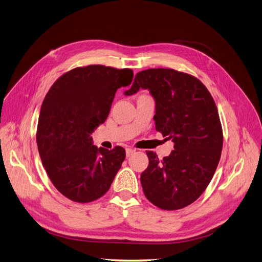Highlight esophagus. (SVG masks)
<instances>
[{
  "label": "esophagus",
  "instance_id": "1",
  "mask_svg": "<svg viewBox=\"0 0 262 262\" xmlns=\"http://www.w3.org/2000/svg\"><path fill=\"white\" fill-rule=\"evenodd\" d=\"M135 152H136V150H135V149H130V148H127V149H126V157H130V156H133V154L135 153Z\"/></svg>",
  "mask_w": 262,
  "mask_h": 262
}]
</instances>
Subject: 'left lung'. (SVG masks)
<instances>
[{
  "label": "left lung",
  "instance_id": "obj_1",
  "mask_svg": "<svg viewBox=\"0 0 262 262\" xmlns=\"http://www.w3.org/2000/svg\"><path fill=\"white\" fill-rule=\"evenodd\" d=\"M140 89L156 100L157 130L175 143L163 160L147 151L149 165L140 176L143 193L162 209L183 208L205 191L221 157L224 136L216 103L196 77L173 69L138 72L124 94Z\"/></svg>",
  "mask_w": 262,
  "mask_h": 262
}]
</instances>
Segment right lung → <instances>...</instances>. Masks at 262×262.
Segmentation results:
<instances>
[{"label": "right lung", "instance_id": "obj_1", "mask_svg": "<svg viewBox=\"0 0 262 262\" xmlns=\"http://www.w3.org/2000/svg\"><path fill=\"white\" fill-rule=\"evenodd\" d=\"M133 70L92 64L75 68L46 94L38 118L36 143L55 188L77 203L101 198L126 157L122 147L97 148L91 134L102 124L116 91L133 81Z\"/></svg>", "mask_w": 262, "mask_h": 262}]
</instances>
